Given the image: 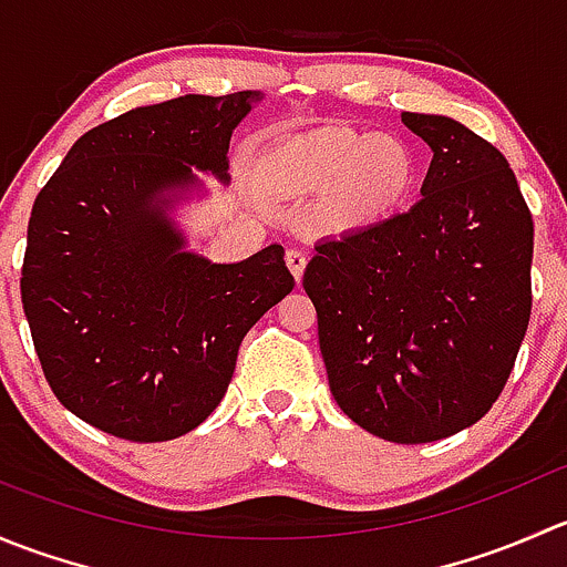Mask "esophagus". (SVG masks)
<instances>
[{
  "label": "esophagus",
  "instance_id": "1",
  "mask_svg": "<svg viewBox=\"0 0 567 567\" xmlns=\"http://www.w3.org/2000/svg\"><path fill=\"white\" fill-rule=\"evenodd\" d=\"M285 260H288V268H290V274L296 277V282H301V277H305V268H307V251L288 249L285 251Z\"/></svg>",
  "mask_w": 567,
  "mask_h": 567
}]
</instances>
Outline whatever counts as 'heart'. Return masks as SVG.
<instances>
[{
    "mask_svg": "<svg viewBox=\"0 0 567 567\" xmlns=\"http://www.w3.org/2000/svg\"><path fill=\"white\" fill-rule=\"evenodd\" d=\"M262 183L274 197H320L326 230L359 233L381 225L411 197L420 162L398 134L323 125L268 147Z\"/></svg>",
    "mask_w": 567,
    "mask_h": 567,
    "instance_id": "obj_1",
    "label": "heart"
}]
</instances>
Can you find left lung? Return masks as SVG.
I'll return each instance as SVG.
<instances>
[{
    "label": "left lung",
    "instance_id": "left-lung-1",
    "mask_svg": "<svg viewBox=\"0 0 567 567\" xmlns=\"http://www.w3.org/2000/svg\"><path fill=\"white\" fill-rule=\"evenodd\" d=\"M433 158L422 199L307 262L337 405L373 436L425 444L496 403L527 334L532 214L507 158L444 114H400Z\"/></svg>",
    "mask_w": 567,
    "mask_h": 567
}]
</instances>
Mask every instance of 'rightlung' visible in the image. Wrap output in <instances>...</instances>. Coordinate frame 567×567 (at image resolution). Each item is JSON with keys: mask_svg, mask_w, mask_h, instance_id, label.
Listing matches in <instances>:
<instances>
[{"mask_svg": "<svg viewBox=\"0 0 567 567\" xmlns=\"http://www.w3.org/2000/svg\"><path fill=\"white\" fill-rule=\"evenodd\" d=\"M257 90L136 106L79 136L32 205L21 301L49 386L128 442H169L221 403L238 346L293 290L279 244L241 262L186 249L175 205L230 183Z\"/></svg>", "mask_w": 567, "mask_h": 567, "instance_id": "obj_1", "label": "right lung"}]
</instances>
